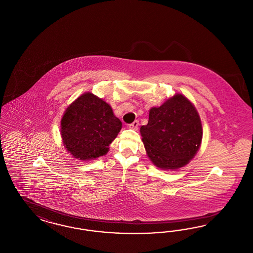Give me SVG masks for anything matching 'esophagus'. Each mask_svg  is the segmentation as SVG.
I'll use <instances>...</instances> for the list:
<instances>
[{"label": "esophagus", "mask_w": 253, "mask_h": 253, "mask_svg": "<svg viewBox=\"0 0 253 253\" xmlns=\"http://www.w3.org/2000/svg\"><path fill=\"white\" fill-rule=\"evenodd\" d=\"M138 126H139V122L138 121H134V122H131V124H129V128L130 129H133V130H137Z\"/></svg>", "instance_id": "obj_1"}]
</instances>
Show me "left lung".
<instances>
[{
  "mask_svg": "<svg viewBox=\"0 0 253 253\" xmlns=\"http://www.w3.org/2000/svg\"><path fill=\"white\" fill-rule=\"evenodd\" d=\"M140 132L151 162L166 170L186 166L198 151L203 136L200 117L182 94L152 107Z\"/></svg>",
  "mask_w": 253,
  "mask_h": 253,
  "instance_id": "1",
  "label": "left lung"
}]
</instances>
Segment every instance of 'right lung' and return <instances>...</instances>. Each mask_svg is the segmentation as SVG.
<instances>
[{"label":"right lung","instance_id":"obj_1","mask_svg":"<svg viewBox=\"0 0 253 253\" xmlns=\"http://www.w3.org/2000/svg\"><path fill=\"white\" fill-rule=\"evenodd\" d=\"M122 126L110 105L87 92L66 109L61 119V136L74 157L87 161L106 154Z\"/></svg>","mask_w":253,"mask_h":253}]
</instances>
